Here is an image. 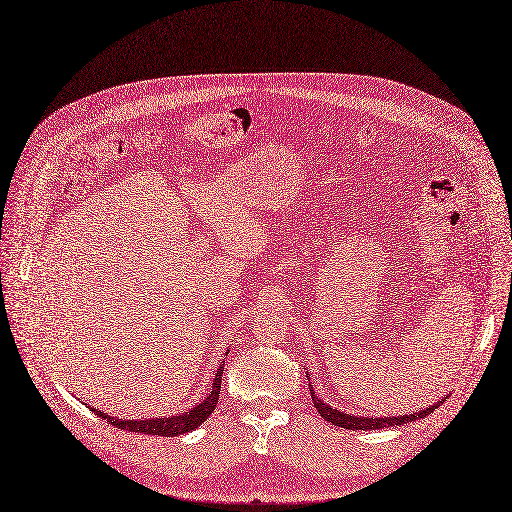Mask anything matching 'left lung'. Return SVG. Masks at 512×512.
Masks as SVG:
<instances>
[{
  "label": "left lung",
  "mask_w": 512,
  "mask_h": 512,
  "mask_svg": "<svg viewBox=\"0 0 512 512\" xmlns=\"http://www.w3.org/2000/svg\"><path fill=\"white\" fill-rule=\"evenodd\" d=\"M311 393V399H314V406L316 410L320 412V416L328 422H332L335 427H343V429H351V431H370V429H387V427H399V425H408V422L412 420H418V418H425L427 414H431L437 404L429 406L427 410H420V412H414V414H404V416H381V418H368V416H355V414H345L341 410H335L330 408L328 404H324L322 399L314 393V387L309 389Z\"/></svg>",
  "instance_id": "obj_1"
}]
</instances>
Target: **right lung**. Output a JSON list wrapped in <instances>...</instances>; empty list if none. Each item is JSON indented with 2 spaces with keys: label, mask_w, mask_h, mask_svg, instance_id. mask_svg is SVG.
<instances>
[{
  "label": "right lung",
  "mask_w": 512,
  "mask_h": 512,
  "mask_svg": "<svg viewBox=\"0 0 512 512\" xmlns=\"http://www.w3.org/2000/svg\"><path fill=\"white\" fill-rule=\"evenodd\" d=\"M221 368H224V364H219V368L215 372L213 387H211L209 395L205 397V402L190 408L184 414H177V416H171V418L159 416V418H146V420H123V418H113L110 414H104L96 408H92V412L102 416L104 420L110 422V425H115L123 431H133V433H142V435H161V437H177V435L190 433L198 425H203V422L211 416V412L217 406L219 389H221V374H224V370H221Z\"/></svg>",
  "instance_id": "obj_1"
}]
</instances>
